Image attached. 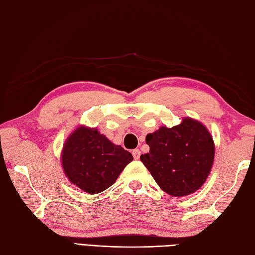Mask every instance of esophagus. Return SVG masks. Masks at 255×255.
<instances>
[{"label": "esophagus", "mask_w": 255, "mask_h": 255, "mask_svg": "<svg viewBox=\"0 0 255 255\" xmlns=\"http://www.w3.org/2000/svg\"><path fill=\"white\" fill-rule=\"evenodd\" d=\"M132 155H133V157L135 159H138L139 158V155H141V150H139V149H133L132 150Z\"/></svg>", "instance_id": "1"}]
</instances>
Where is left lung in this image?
<instances>
[{
    "mask_svg": "<svg viewBox=\"0 0 255 255\" xmlns=\"http://www.w3.org/2000/svg\"><path fill=\"white\" fill-rule=\"evenodd\" d=\"M145 141L149 152L139 158L166 194L185 197L206 183L214 165L215 143L201 122L184 118L178 126L147 134Z\"/></svg>",
    "mask_w": 255,
    "mask_h": 255,
    "instance_id": "obj_1",
    "label": "left lung"
}]
</instances>
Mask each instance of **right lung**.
<instances>
[{"instance_id":"1","label":"right lung","mask_w":255,"mask_h":255,"mask_svg":"<svg viewBox=\"0 0 255 255\" xmlns=\"http://www.w3.org/2000/svg\"><path fill=\"white\" fill-rule=\"evenodd\" d=\"M60 159L70 183L95 195L116 183L133 156L98 132L97 128L79 126L66 138Z\"/></svg>"}]
</instances>
